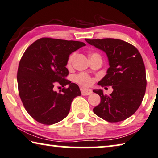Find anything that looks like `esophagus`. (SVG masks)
Segmentation results:
<instances>
[{"instance_id": "esophagus-1", "label": "esophagus", "mask_w": 158, "mask_h": 158, "mask_svg": "<svg viewBox=\"0 0 158 158\" xmlns=\"http://www.w3.org/2000/svg\"><path fill=\"white\" fill-rule=\"evenodd\" d=\"M81 92L82 95H89L92 93V91L89 89L81 88Z\"/></svg>"}]
</instances>
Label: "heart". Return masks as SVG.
<instances>
[{"instance_id": "1", "label": "heart", "mask_w": 158, "mask_h": 158, "mask_svg": "<svg viewBox=\"0 0 158 158\" xmlns=\"http://www.w3.org/2000/svg\"><path fill=\"white\" fill-rule=\"evenodd\" d=\"M74 56H75V53H72V54H71L69 55V56L68 57L67 63H66L68 67H70V66H72L73 60L74 59ZM74 81H76L77 83L80 84V85L84 86H88L92 84L93 80L88 74H85V73H80V74L75 76Z\"/></svg>"}]
</instances>
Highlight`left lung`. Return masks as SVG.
<instances>
[{
	"instance_id": "1",
	"label": "left lung",
	"mask_w": 158,
	"mask_h": 158,
	"mask_svg": "<svg viewBox=\"0 0 158 158\" xmlns=\"http://www.w3.org/2000/svg\"><path fill=\"white\" fill-rule=\"evenodd\" d=\"M85 40L106 53L110 67L98 84L113 89L110 95L104 94L102 89L93 90L101 97L93 112L110 123L127 119L137 110L145 94L146 73L141 54L134 46L120 39Z\"/></svg>"
}]
</instances>
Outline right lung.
Here are the masks:
<instances>
[{
  "label": "right lung",
  "instance_id": "obj_1",
  "mask_svg": "<svg viewBox=\"0 0 158 158\" xmlns=\"http://www.w3.org/2000/svg\"><path fill=\"white\" fill-rule=\"evenodd\" d=\"M86 44L81 41L41 38L30 45L19 62L17 72L20 98L27 112L39 123L53 124L70 111L73 99L81 95L77 84L65 78L68 57ZM68 85L57 93L54 85Z\"/></svg>",
  "mask_w": 158,
  "mask_h": 158
}]
</instances>
